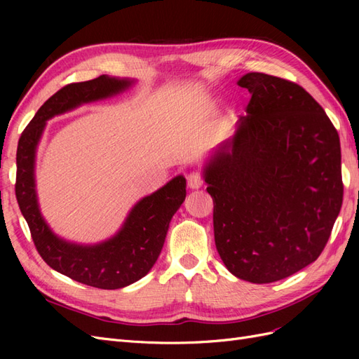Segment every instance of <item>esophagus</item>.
Listing matches in <instances>:
<instances>
[{
	"label": "esophagus",
	"instance_id": "34e87169",
	"mask_svg": "<svg viewBox=\"0 0 359 359\" xmlns=\"http://www.w3.org/2000/svg\"><path fill=\"white\" fill-rule=\"evenodd\" d=\"M187 184L190 189H201L203 186V178L199 172H190L187 175Z\"/></svg>",
	"mask_w": 359,
	"mask_h": 359
}]
</instances>
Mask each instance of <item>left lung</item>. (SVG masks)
Here are the masks:
<instances>
[{
  "instance_id": "1",
  "label": "left lung",
  "mask_w": 359,
  "mask_h": 359,
  "mask_svg": "<svg viewBox=\"0 0 359 359\" xmlns=\"http://www.w3.org/2000/svg\"><path fill=\"white\" fill-rule=\"evenodd\" d=\"M252 94L232 139L203 169L223 264L250 283H273L316 260L343 203L340 137L295 82L247 73Z\"/></svg>"
}]
</instances>
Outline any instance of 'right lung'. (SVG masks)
Returning <instances> with one entry per match:
<instances>
[{"instance_id": "add662e5", "label": "right lung", "mask_w": 359, "mask_h": 359, "mask_svg": "<svg viewBox=\"0 0 359 359\" xmlns=\"http://www.w3.org/2000/svg\"><path fill=\"white\" fill-rule=\"evenodd\" d=\"M132 83L133 81L103 74L93 81L62 86L43 103L18 144L16 199L39 255L58 273L99 289H121L149 273L165 244L172 215L186 199V178L175 177L165 187L140 199L130 211L121 231L111 240L95 245H79L61 240L43 220L34 181L36 148L49 118L82 103L115 95Z\"/></svg>"}]
</instances>
